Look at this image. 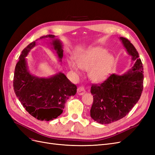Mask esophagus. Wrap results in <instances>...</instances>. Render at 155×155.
<instances>
[{"mask_svg": "<svg viewBox=\"0 0 155 155\" xmlns=\"http://www.w3.org/2000/svg\"><path fill=\"white\" fill-rule=\"evenodd\" d=\"M78 94L79 95H83L84 93L85 92V88H84L83 86H79L78 88Z\"/></svg>", "mask_w": 155, "mask_h": 155, "instance_id": "obj_1", "label": "esophagus"}]
</instances>
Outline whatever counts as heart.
<instances>
[{"mask_svg": "<svg viewBox=\"0 0 155 155\" xmlns=\"http://www.w3.org/2000/svg\"><path fill=\"white\" fill-rule=\"evenodd\" d=\"M114 59L112 55L107 54L105 49L93 48L84 52L77 58L78 67L83 70L89 69V77L92 81H101L108 76L113 67ZM70 66L77 71L78 67L74 63L70 62Z\"/></svg>", "mask_w": 155, "mask_h": 155, "instance_id": "b5f03b06", "label": "heart"}]
</instances>
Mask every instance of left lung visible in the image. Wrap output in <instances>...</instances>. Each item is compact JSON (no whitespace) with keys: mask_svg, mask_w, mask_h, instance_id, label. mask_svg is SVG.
I'll use <instances>...</instances> for the list:
<instances>
[{"mask_svg":"<svg viewBox=\"0 0 155 155\" xmlns=\"http://www.w3.org/2000/svg\"><path fill=\"white\" fill-rule=\"evenodd\" d=\"M120 39L132 56L134 64L122 76L112 74L102 83L92 85L91 116L101 124H109L125 117L137 104L143 88V64L138 51L129 39L123 37Z\"/></svg>","mask_w":155,"mask_h":155,"instance_id":"8db88e82","label":"left lung"}]
</instances>
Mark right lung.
I'll return each mask as SVG.
<instances>
[{
	"instance_id": "right-lung-1",
	"label": "right lung",
	"mask_w": 155,
	"mask_h": 155,
	"mask_svg": "<svg viewBox=\"0 0 155 155\" xmlns=\"http://www.w3.org/2000/svg\"><path fill=\"white\" fill-rule=\"evenodd\" d=\"M50 38L60 59L63 58L62 45L55 35H47L39 39ZM37 41V40H35ZM35 45L33 41L22 51L13 77V89L23 107L33 117L41 121L52 120L62 114L68 98L76 94L77 87L63 73L50 78H39L28 71L25 57Z\"/></svg>"
}]
</instances>
